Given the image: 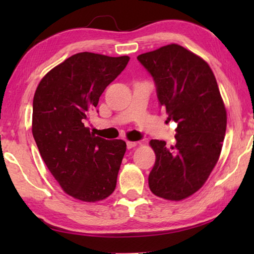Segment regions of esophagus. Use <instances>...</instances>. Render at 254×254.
Masks as SVG:
<instances>
[{
  "instance_id": "esophagus-1",
  "label": "esophagus",
  "mask_w": 254,
  "mask_h": 254,
  "mask_svg": "<svg viewBox=\"0 0 254 254\" xmlns=\"http://www.w3.org/2000/svg\"><path fill=\"white\" fill-rule=\"evenodd\" d=\"M136 145V142H133V141H127V149H132V148H134Z\"/></svg>"
}]
</instances>
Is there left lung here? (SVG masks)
Segmentation results:
<instances>
[{"label": "left lung", "mask_w": 254, "mask_h": 254, "mask_svg": "<svg viewBox=\"0 0 254 254\" xmlns=\"http://www.w3.org/2000/svg\"><path fill=\"white\" fill-rule=\"evenodd\" d=\"M152 76L159 105L177 123L176 143L151 140L156 162L149 175L154 195L182 200L203 186L220 158L226 131V110L212 69L179 45L137 56Z\"/></svg>", "instance_id": "left-lung-1"}]
</instances>
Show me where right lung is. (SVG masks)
<instances>
[{
    "mask_svg": "<svg viewBox=\"0 0 254 254\" xmlns=\"http://www.w3.org/2000/svg\"><path fill=\"white\" fill-rule=\"evenodd\" d=\"M128 60L127 56L76 54L51 69L34 93V141L51 175L74 198L105 199L117 186L127 143L96 136L84 123Z\"/></svg>",
    "mask_w": 254,
    "mask_h": 254,
    "instance_id": "obj_1",
    "label": "right lung"
}]
</instances>
